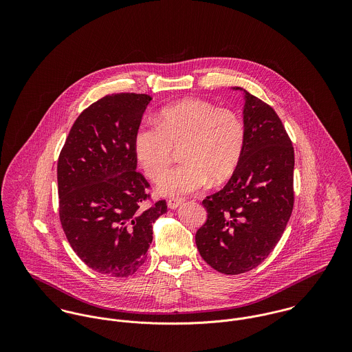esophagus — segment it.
Here are the masks:
<instances>
[{"mask_svg": "<svg viewBox=\"0 0 352 352\" xmlns=\"http://www.w3.org/2000/svg\"><path fill=\"white\" fill-rule=\"evenodd\" d=\"M182 203H183V199H168V201H166L168 207H169V208H172V210L177 208Z\"/></svg>", "mask_w": 352, "mask_h": 352, "instance_id": "1", "label": "esophagus"}]
</instances>
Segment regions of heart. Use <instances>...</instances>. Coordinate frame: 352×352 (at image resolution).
Here are the masks:
<instances>
[{
    "label": "heart",
    "instance_id": "b5f03b06",
    "mask_svg": "<svg viewBox=\"0 0 352 352\" xmlns=\"http://www.w3.org/2000/svg\"><path fill=\"white\" fill-rule=\"evenodd\" d=\"M183 164L165 172L157 190L166 197L192 194L208 180L219 183L236 170L245 148V126L230 109L187 99L164 107L157 122L144 120L133 138L137 161L151 179L169 165L175 148H182Z\"/></svg>",
    "mask_w": 352,
    "mask_h": 352
}]
</instances>
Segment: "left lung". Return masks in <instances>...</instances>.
Segmentation results:
<instances>
[{"instance_id": "obj_1", "label": "left lung", "mask_w": 352, "mask_h": 352, "mask_svg": "<svg viewBox=\"0 0 352 352\" xmlns=\"http://www.w3.org/2000/svg\"><path fill=\"white\" fill-rule=\"evenodd\" d=\"M243 92L245 148L226 186L201 204L207 221L195 234L203 260L218 272L256 268L278 244L290 219L294 149L272 107Z\"/></svg>"}]
</instances>
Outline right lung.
Instances as JSON below:
<instances>
[{
    "label": "right lung",
    "instance_id": "add662e5",
    "mask_svg": "<svg viewBox=\"0 0 352 352\" xmlns=\"http://www.w3.org/2000/svg\"><path fill=\"white\" fill-rule=\"evenodd\" d=\"M149 95L112 94L76 119L58 158L59 219L69 244L92 270L127 278L146 260L165 201L148 206L137 172L135 129Z\"/></svg>",
    "mask_w": 352,
    "mask_h": 352
}]
</instances>
